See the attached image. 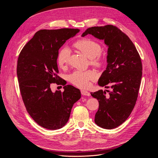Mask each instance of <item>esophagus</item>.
Masks as SVG:
<instances>
[{
	"label": "esophagus",
	"mask_w": 158,
	"mask_h": 158,
	"mask_svg": "<svg viewBox=\"0 0 158 158\" xmlns=\"http://www.w3.org/2000/svg\"><path fill=\"white\" fill-rule=\"evenodd\" d=\"M81 94L83 96H90V93H89L87 91H85V90H81Z\"/></svg>",
	"instance_id": "obj_1"
}]
</instances>
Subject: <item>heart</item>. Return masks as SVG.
Listing matches in <instances>:
<instances>
[{"mask_svg": "<svg viewBox=\"0 0 158 158\" xmlns=\"http://www.w3.org/2000/svg\"><path fill=\"white\" fill-rule=\"evenodd\" d=\"M75 46L85 56L91 59L94 64H101L103 62L100 56L102 48L100 44L91 39H83L77 41ZM71 56V50L67 46H63L57 55V64L59 67H64L69 62ZM97 74L94 71H75L68 76L69 81L74 85L80 88H87L90 85V81L96 79Z\"/></svg>", "mask_w": 158, "mask_h": 158, "instance_id": "obj_1", "label": "heart"}]
</instances>
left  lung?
<instances>
[{
  "instance_id": "left-lung-1",
  "label": "left lung",
  "mask_w": 158,
  "mask_h": 158,
  "mask_svg": "<svg viewBox=\"0 0 158 158\" xmlns=\"http://www.w3.org/2000/svg\"><path fill=\"white\" fill-rule=\"evenodd\" d=\"M91 34L104 40L108 46L106 69L99 79L100 86L111 91L99 90L91 95L99 101L95 123L101 127L111 129L122 124L136 104L142 77L140 56L129 37L117 27L106 25L87 29L82 37Z\"/></svg>"
}]
</instances>
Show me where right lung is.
<instances>
[{
    "label": "right lung",
    "mask_w": 158,
    "mask_h": 158,
    "mask_svg": "<svg viewBox=\"0 0 158 158\" xmlns=\"http://www.w3.org/2000/svg\"><path fill=\"white\" fill-rule=\"evenodd\" d=\"M78 29L64 28L37 31L20 51L17 74L22 100L34 121L48 129L62 127L70 117L74 104L81 97L80 90L66 85L57 74L59 50ZM64 85L63 92L52 91L50 85Z\"/></svg>",
    "instance_id": "add662e5"
}]
</instances>
